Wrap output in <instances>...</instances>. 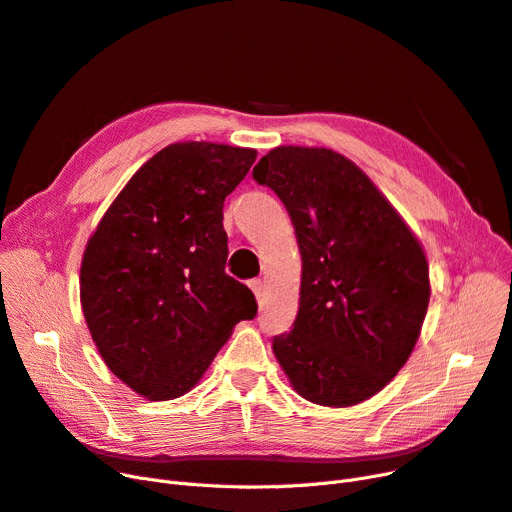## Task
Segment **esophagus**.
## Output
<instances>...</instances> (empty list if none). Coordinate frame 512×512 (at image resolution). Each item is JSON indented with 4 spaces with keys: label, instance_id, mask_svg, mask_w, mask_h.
I'll return each instance as SVG.
<instances>
[{
    "label": "esophagus",
    "instance_id": "obj_1",
    "mask_svg": "<svg viewBox=\"0 0 512 512\" xmlns=\"http://www.w3.org/2000/svg\"><path fill=\"white\" fill-rule=\"evenodd\" d=\"M249 286H251V290H253V294H255V299L259 301V299H261V292H263V282H261V280H253Z\"/></svg>",
    "mask_w": 512,
    "mask_h": 512
}]
</instances>
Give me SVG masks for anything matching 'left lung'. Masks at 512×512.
Instances as JSON below:
<instances>
[{"label": "left lung", "mask_w": 512, "mask_h": 512, "mask_svg": "<svg viewBox=\"0 0 512 512\" xmlns=\"http://www.w3.org/2000/svg\"><path fill=\"white\" fill-rule=\"evenodd\" d=\"M253 178L284 203L303 272L292 330L274 355L294 392L344 409L378 394L413 353L429 305L419 238L351 159L282 145Z\"/></svg>", "instance_id": "left-lung-1"}]
</instances>
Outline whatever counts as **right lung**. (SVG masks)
<instances>
[{
    "mask_svg": "<svg viewBox=\"0 0 512 512\" xmlns=\"http://www.w3.org/2000/svg\"><path fill=\"white\" fill-rule=\"evenodd\" d=\"M255 149L172 143L132 174L80 261V305L103 363L149 400L191 392L253 292L226 270L224 201Z\"/></svg>",
    "mask_w": 512,
    "mask_h": 512,
    "instance_id": "obj_1",
    "label": "right lung"
}]
</instances>
